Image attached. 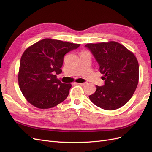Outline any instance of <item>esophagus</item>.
<instances>
[{"mask_svg": "<svg viewBox=\"0 0 152 152\" xmlns=\"http://www.w3.org/2000/svg\"><path fill=\"white\" fill-rule=\"evenodd\" d=\"M77 84H79V85H80V86H85L86 85V83H76Z\"/></svg>", "mask_w": 152, "mask_h": 152, "instance_id": "34e87169", "label": "esophagus"}]
</instances>
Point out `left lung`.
<instances>
[{"label":"left lung","instance_id":"obj_1","mask_svg":"<svg viewBox=\"0 0 152 152\" xmlns=\"http://www.w3.org/2000/svg\"><path fill=\"white\" fill-rule=\"evenodd\" d=\"M88 49L99 65L103 86L89 99L97 107L113 110L126 104L134 94L139 80V65L135 56L124 45L116 42L87 44Z\"/></svg>","mask_w":152,"mask_h":152}]
</instances>
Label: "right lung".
I'll return each mask as SVG.
<instances>
[{
    "mask_svg": "<svg viewBox=\"0 0 152 152\" xmlns=\"http://www.w3.org/2000/svg\"><path fill=\"white\" fill-rule=\"evenodd\" d=\"M80 45L45 39L25 50L18 79L21 93L30 103L48 109L67 98L72 85L62 83L56 74L62 72L65 55Z\"/></svg>",
    "mask_w": 152,
    "mask_h": 152,
    "instance_id": "obj_1",
    "label": "right lung"
}]
</instances>
